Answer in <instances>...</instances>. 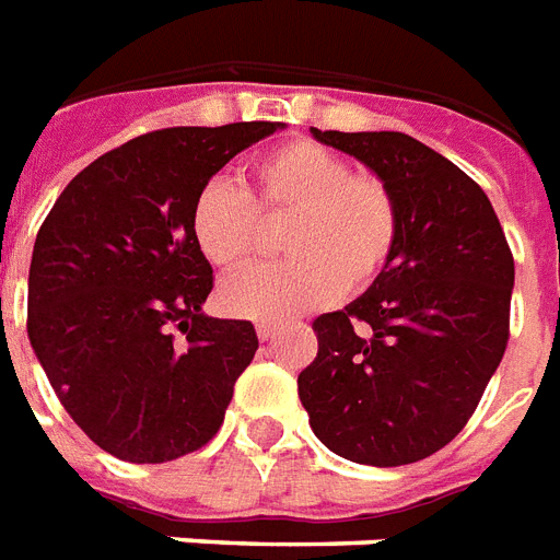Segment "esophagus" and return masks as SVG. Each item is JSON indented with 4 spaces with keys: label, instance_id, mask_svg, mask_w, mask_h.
Listing matches in <instances>:
<instances>
[{
    "label": "esophagus",
    "instance_id": "1",
    "mask_svg": "<svg viewBox=\"0 0 560 560\" xmlns=\"http://www.w3.org/2000/svg\"><path fill=\"white\" fill-rule=\"evenodd\" d=\"M277 335V326L275 324H257V338L259 341H271Z\"/></svg>",
    "mask_w": 560,
    "mask_h": 560
}]
</instances>
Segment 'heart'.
Here are the masks:
<instances>
[{
	"label": "heart",
	"mask_w": 560,
	"mask_h": 560,
	"mask_svg": "<svg viewBox=\"0 0 560 560\" xmlns=\"http://www.w3.org/2000/svg\"><path fill=\"white\" fill-rule=\"evenodd\" d=\"M257 194L228 176L208 178L190 205V234L210 266L240 268L259 240V208L292 213L283 248L292 259L259 266L219 285L228 315L289 320L364 289L399 243V205L382 178L315 141H289L254 167Z\"/></svg>",
	"instance_id": "1"
}]
</instances>
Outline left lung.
<instances>
[{"mask_svg":"<svg viewBox=\"0 0 560 560\" xmlns=\"http://www.w3.org/2000/svg\"><path fill=\"white\" fill-rule=\"evenodd\" d=\"M399 205V243L361 298L312 324L298 375L326 448L375 468L419 463L471 419L509 341L514 259L489 196L405 132H320Z\"/></svg>","mask_w":560,"mask_h":560,"instance_id":"1","label":"left lung"}]
</instances>
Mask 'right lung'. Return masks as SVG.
I'll return each mask as SVG.
<instances>
[{
    "label": "right lung",
    "mask_w": 560,
    "mask_h": 560,
    "mask_svg": "<svg viewBox=\"0 0 560 560\" xmlns=\"http://www.w3.org/2000/svg\"><path fill=\"white\" fill-rule=\"evenodd\" d=\"M277 129L248 120L132 138L71 178L39 228L31 347L80 431L112 457L167 463L217 436L259 341L252 320L202 312L213 271L190 234V205Z\"/></svg>",
    "instance_id": "1"
}]
</instances>
